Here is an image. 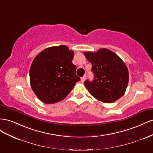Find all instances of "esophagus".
<instances>
[{"label": "esophagus", "instance_id": "obj_1", "mask_svg": "<svg viewBox=\"0 0 153 153\" xmlns=\"http://www.w3.org/2000/svg\"><path fill=\"white\" fill-rule=\"evenodd\" d=\"M85 79H86V76H85V75L83 77H82L81 78V81L82 82H83L85 81Z\"/></svg>", "mask_w": 153, "mask_h": 153}]
</instances>
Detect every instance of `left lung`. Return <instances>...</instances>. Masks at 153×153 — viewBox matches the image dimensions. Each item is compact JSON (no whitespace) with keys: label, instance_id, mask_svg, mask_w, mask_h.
<instances>
[{"label":"left lung","instance_id":"left-lung-1","mask_svg":"<svg viewBox=\"0 0 153 153\" xmlns=\"http://www.w3.org/2000/svg\"><path fill=\"white\" fill-rule=\"evenodd\" d=\"M94 74L92 81L84 84L96 99L106 103L117 101L124 95L129 81V72L124 62L115 52L101 49L95 52H85Z\"/></svg>","mask_w":153,"mask_h":153}]
</instances>
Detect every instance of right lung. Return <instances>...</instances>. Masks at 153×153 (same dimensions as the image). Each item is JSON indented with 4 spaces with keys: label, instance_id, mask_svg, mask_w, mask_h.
<instances>
[{
    "label": "right lung",
    "instance_id": "add662e5",
    "mask_svg": "<svg viewBox=\"0 0 153 153\" xmlns=\"http://www.w3.org/2000/svg\"><path fill=\"white\" fill-rule=\"evenodd\" d=\"M74 51L65 45L48 47L34 59L29 70L34 93L43 102L52 104L65 99L80 77L72 63Z\"/></svg>",
    "mask_w": 153,
    "mask_h": 153
}]
</instances>
